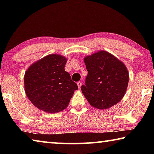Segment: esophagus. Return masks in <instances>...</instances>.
<instances>
[{
  "label": "esophagus",
  "mask_w": 154,
  "mask_h": 154,
  "mask_svg": "<svg viewBox=\"0 0 154 154\" xmlns=\"http://www.w3.org/2000/svg\"><path fill=\"white\" fill-rule=\"evenodd\" d=\"M77 85H78V88H80L81 86H82V82H78L77 83Z\"/></svg>",
  "instance_id": "1"
}]
</instances>
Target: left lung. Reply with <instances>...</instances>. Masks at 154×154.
Wrapping results in <instances>:
<instances>
[{"label":"left lung","mask_w":154,"mask_h":154,"mask_svg":"<svg viewBox=\"0 0 154 154\" xmlns=\"http://www.w3.org/2000/svg\"><path fill=\"white\" fill-rule=\"evenodd\" d=\"M84 62L88 75L81 90L90 105L106 109L119 103L128 84V72L125 65L105 51L85 57Z\"/></svg>","instance_id":"left-lung-1"}]
</instances>
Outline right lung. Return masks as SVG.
<instances>
[{
  "label": "right lung",
  "mask_w": 154,
  "mask_h": 154,
  "mask_svg": "<svg viewBox=\"0 0 154 154\" xmlns=\"http://www.w3.org/2000/svg\"><path fill=\"white\" fill-rule=\"evenodd\" d=\"M66 59L51 54L34 63L24 75L27 97L36 107L48 113H56L67 107L76 83L64 70Z\"/></svg>",
  "instance_id": "obj_1"
}]
</instances>
